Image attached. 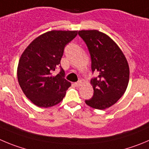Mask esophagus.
Returning a JSON list of instances; mask_svg holds the SVG:
<instances>
[{"instance_id": "esophagus-1", "label": "esophagus", "mask_w": 149, "mask_h": 149, "mask_svg": "<svg viewBox=\"0 0 149 149\" xmlns=\"http://www.w3.org/2000/svg\"><path fill=\"white\" fill-rule=\"evenodd\" d=\"M74 85L76 86V87H80V86L81 85V81H77V82L74 83Z\"/></svg>"}]
</instances>
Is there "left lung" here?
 <instances>
[{
  "mask_svg": "<svg viewBox=\"0 0 149 149\" xmlns=\"http://www.w3.org/2000/svg\"><path fill=\"white\" fill-rule=\"evenodd\" d=\"M91 56L93 73L98 75L91 79L94 93L86 100L88 106L97 109L110 107L124 94L129 80L128 62L118 45L98 30L79 31Z\"/></svg>",
  "mask_w": 149,
  "mask_h": 149,
  "instance_id": "8db88e82",
  "label": "left lung"
}]
</instances>
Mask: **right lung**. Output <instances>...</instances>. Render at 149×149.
I'll return each instance as SVG.
<instances>
[{
  "label": "right lung",
  "instance_id": "add662e5",
  "mask_svg": "<svg viewBox=\"0 0 149 149\" xmlns=\"http://www.w3.org/2000/svg\"><path fill=\"white\" fill-rule=\"evenodd\" d=\"M78 31L53 30L34 39L25 49L17 67L18 82L26 96L39 107H51L63 100L71 84L53 71L60 65L65 45L76 37Z\"/></svg>",
  "mask_w": 149,
  "mask_h": 149
}]
</instances>
